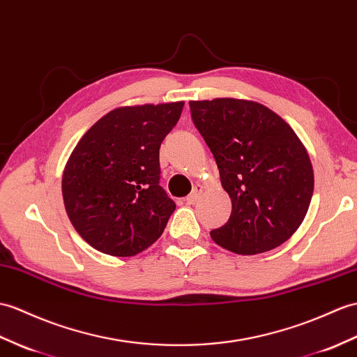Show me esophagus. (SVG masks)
<instances>
[{
  "mask_svg": "<svg viewBox=\"0 0 357 357\" xmlns=\"http://www.w3.org/2000/svg\"><path fill=\"white\" fill-rule=\"evenodd\" d=\"M202 192H204V187H202L201 184H197V185L193 188V192L185 197V202H187V204H195V202L197 201V199H199V196H201Z\"/></svg>",
  "mask_w": 357,
  "mask_h": 357,
  "instance_id": "34e87169",
  "label": "esophagus"
}]
</instances>
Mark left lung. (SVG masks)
I'll return each instance as SVG.
<instances>
[{
    "mask_svg": "<svg viewBox=\"0 0 357 357\" xmlns=\"http://www.w3.org/2000/svg\"><path fill=\"white\" fill-rule=\"evenodd\" d=\"M197 130L219 167L233 211L213 229L219 246L254 255L300 228L313 195V167L295 130L268 106L243 98L192 100Z\"/></svg>",
    "mask_w": 357,
    "mask_h": 357,
    "instance_id": "1",
    "label": "left lung"
}]
</instances>
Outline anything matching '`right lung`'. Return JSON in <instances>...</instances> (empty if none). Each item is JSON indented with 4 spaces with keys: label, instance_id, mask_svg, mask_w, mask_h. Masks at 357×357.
Instances as JSON below:
<instances>
[{
    "label": "right lung",
    "instance_id": "1",
    "mask_svg": "<svg viewBox=\"0 0 357 357\" xmlns=\"http://www.w3.org/2000/svg\"><path fill=\"white\" fill-rule=\"evenodd\" d=\"M184 102L120 106L91 126L62 175L65 211L94 250L132 257L160 238L176 205L160 187V147Z\"/></svg>",
    "mask_w": 357,
    "mask_h": 357
}]
</instances>
